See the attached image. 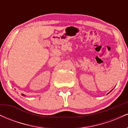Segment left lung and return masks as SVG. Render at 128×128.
<instances>
[{
	"instance_id": "obj_1",
	"label": "left lung",
	"mask_w": 128,
	"mask_h": 128,
	"mask_svg": "<svg viewBox=\"0 0 128 128\" xmlns=\"http://www.w3.org/2000/svg\"><path fill=\"white\" fill-rule=\"evenodd\" d=\"M112 90H111V91H112ZM108 93H109V92H108Z\"/></svg>"
}]
</instances>
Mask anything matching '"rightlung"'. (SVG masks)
Wrapping results in <instances>:
<instances>
[{
  "instance_id": "obj_1",
  "label": "right lung",
  "mask_w": 128,
  "mask_h": 128,
  "mask_svg": "<svg viewBox=\"0 0 128 128\" xmlns=\"http://www.w3.org/2000/svg\"><path fill=\"white\" fill-rule=\"evenodd\" d=\"M22 96H26L25 95H24V94H22Z\"/></svg>"
}]
</instances>
